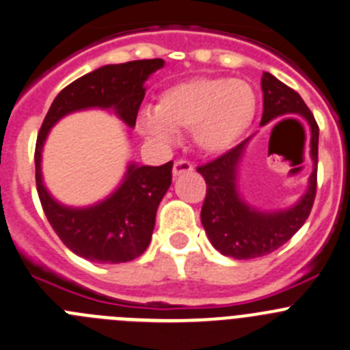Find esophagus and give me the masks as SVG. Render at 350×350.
Here are the masks:
<instances>
[{
  "label": "esophagus",
  "mask_w": 350,
  "mask_h": 350,
  "mask_svg": "<svg viewBox=\"0 0 350 350\" xmlns=\"http://www.w3.org/2000/svg\"><path fill=\"white\" fill-rule=\"evenodd\" d=\"M193 171V164L191 162H188L186 159H178V161L174 162V165H172V176H181L185 174V172H191Z\"/></svg>",
  "instance_id": "1"
}]
</instances>
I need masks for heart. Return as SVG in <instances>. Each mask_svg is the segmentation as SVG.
I'll use <instances>...</instances> for the list:
<instances>
[{
    "label": "heart",
    "mask_w": 350,
    "mask_h": 350,
    "mask_svg": "<svg viewBox=\"0 0 350 350\" xmlns=\"http://www.w3.org/2000/svg\"><path fill=\"white\" fill-rule=\"evenodd\" d=\"M256 111L258 96L247 81L195 77L167 87L155 111L142 114L140 126L161 144H171L178 130H191L200 150L224 154L247 133Z\"/></svg>",
    "instance_id": "obj_1"
}]
</instances>
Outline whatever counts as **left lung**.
<instances>
[{"label":"left lung","instance_id":"8db88e82","mask_svg":"<svg viewBox=\"0 0 350 350\" xmlns=\"http://www.w3.org/2000/svg\"><path fill=\"white\" fill-rule=\"evenodd\" d=\"M263 116L261 126L287 114H299L310 126V154L313 172L310 186L303 198L294 206L280 212H260L247 205L237 193V165L250 138L241 142L220 157L196 167L206 183L205 202L202 206V224L210 243L222 254L236 260L265 256L286 244L301 229L313 208L317 196L318 167V124L310 107L299 94L277 80L273 75L263 73ZM282 120L280 123H284ZM279 123V124H280Z\"/></svg>","mask_w":350,"mask_h":350}]
</instances>
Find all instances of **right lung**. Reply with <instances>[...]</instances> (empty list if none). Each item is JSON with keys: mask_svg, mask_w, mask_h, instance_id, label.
<instances>
[{"mask_svg": "<svg viewBox=\"0 0 350 350\" xmlns=\"http://www.w3.org/2000/svg\"><path fill=\"white\" fill-rule=\"evenodd\" d=\"M164 59L107 64L64 87L51 104L36 144V185L40 205L54 232L75 254L99 263H124L150 244L155 213L172 181V161L164 165L130 164L120 188L103 202L85 208L57 203L42 183L40 157L51 128L75 111L113 109L130 128L145 97L144 83Z\"/></svg>", "mask_w": 350, "mask_h": 350, "instance_id": "obj_1", "label": "right lung"}]
</instances>
